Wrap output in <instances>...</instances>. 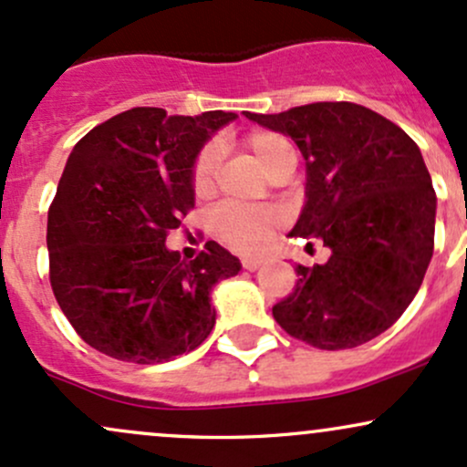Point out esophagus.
<instances>
[{"label":"esophagus","mask_w":467,"mask_h":467,"mask_svg":"<svg viewBox=\"0 0 467 467\" xmlns=\"http://www.w3.org/2000/svg\"><path fill=\"white\" fill-rule=\"evenodd\" d=\"M262 262H265L262 258H243V269L255 271V269H260Z\"/></svg>","instance_id":"obj_1"}]
</instances>
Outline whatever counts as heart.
Wrapping results in <instances>:
<instances>
[{
    "label": "heart",
    "mask_w": 467,
    "mask_h": 467,
    "mask_svg": "<svg viewBox=\"0 0 467 467\" xmlns=\"http://www.w3.org/2000/svg\"><path fill=\"white\" fill-rule=\"evenodd\" d=\"M244 145L254 151L258 163L269 174L280 170L282 165L296 161V151L289 139L282 134L269 132V130H254L244 136ZM220 159V145L216 140H209L202 145L192 165V190L196 193H207L213 185ZM212 232L216 234L220 243L240 254H255L265 249L269 240L274 238L275 229L285 224V213L277 207H247L238 202H223L209 216Z\"/></svg>",
    "instance_id": "1"
}]
</instances>
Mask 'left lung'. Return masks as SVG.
<instances>
[{
  "label": "left lung",
  "instance_id": "left-lung-1",
  "mask_svg": "<svg viewBox=\"0 0 467 467\" xmlns=\"http://www.w3.org/2000/svg\"><path fill=\"white\" fill-rule=\"evenodd\" d=\"M244 117L297 143L306 205L291 235L333 251L327 265L296 266L300 277L274 306L275 322L322 350L370 342L401 317L432 258L437 193L417 143L350 101Z\"/></svg>",
  "mask_w": 467,
  "mask_h": 467
}]
</instances>
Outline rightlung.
<instances>
[{
	"label": "right lung",
	"instance_id": "add662e5",
	"mask_svg": "<svg viewBox=\"0 0 467 467\" xmlns=\"http://www.w3.org/2000/svg\"><path fill=\"white\" fill-rule=\"evenodd\" d=\"M235 119L213 109L170 117L132 108L72 150L48 209L50 286L78 337L99 353L161 364L198 348L216 324L209 293L240 271L209 240L193 260L165 247L193 209L192 165Z\"/></svg>",
	"mask_w": 467,
	"mask_h": 467
}]
</instances>
